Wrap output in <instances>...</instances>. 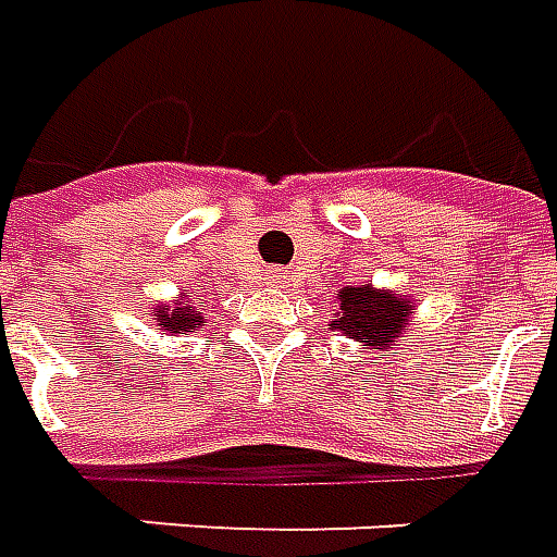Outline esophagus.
I'll list each match as a JSON object with an SVG mask.
<instances>
[{
  "instance_id": "1",
  "label": "esophagus",
  "mask_w": 557,
  "mask_h": 557,
  "mask_svg": "<svg viewBox=\"0 0 557 557\" xmlns=\"http://www.w3.org/2000/svg\"><path fill=\"white\" fill-rule=\"evenodd\" d=\"M282 278H285V272H282V270L272 272V282H282Z\"/></svg>"
}]
</instances>
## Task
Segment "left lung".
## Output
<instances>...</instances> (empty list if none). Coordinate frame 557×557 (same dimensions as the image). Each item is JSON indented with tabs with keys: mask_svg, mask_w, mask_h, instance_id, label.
Listing matches in <instances>:
<instances>
[{
	"mask_svg": "<svg viewBox=\"0 0 557 557\" xmlns=\"http://www.w3.org/2000/svg\"><path fill=\"white\" fill-rule=\"evenodd\" d=\"M411 314V302L396 297L393 290H374L372 285L342 287L338 309L330 326L348 338L366 342L372 350H386L405 333V323Z\"/></svg>",
	"mask_w": 557,
	"mask_h": 557,
	"instance_id": "1",
	"label": "left lung"
}]
</instances>
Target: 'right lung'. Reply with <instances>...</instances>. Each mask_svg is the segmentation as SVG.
Listing matches in <instances>:
<instances>
[{
    "label": "right lung",
    "mask_w": 557,
    "mask_h": 557,
    "mask_svg": "<svg viewBox=\"0 0 557 557\" xmlns=\"http://www.w3.org/2000/svg\"><path fill=\"white\" fill-rule=\"evenodd\" d=\"M152 321L159 323L164 333H195V326H203V314L195 311V302L191 299H183L180 302H173V306H159L156 314H152Z\"/></svg>",
    "instance_id": "1"
}]
</instances>
